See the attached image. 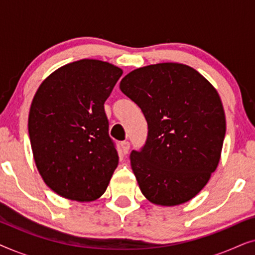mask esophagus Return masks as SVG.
<instances>
[{
    "label": "esophagus",
    "instance_id": "34e87169",
    "mask_svg": "<svg viewBox=\"0 0 255 255\" xmlns=\"http://www.w3.org/2000/svg\"><path fill=\"white\" fill-rule=\"evenodd\" d=\"M121 147H122V152L124 153V154H127L128 152V149H130V142L128 140H124L121 142Z\"/></svg>",
    "mask_w": 255,
    "mask_h": 255
}]
</instances>
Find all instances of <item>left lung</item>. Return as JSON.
<instances>
[{
    "instance_id": "left-lung-1",
    "label": "left lung",
    "mask_w": 255,
    "mask_h": 255,
    "mask_svg": "<svg viewBox=\"0 0 255 255\" xmlns=\"http://www.w3.org/2000/svg\"><path fill=\"white\" fill-rule=\"evenodd\" d=\"M120 88L148 125L144 147L130 155L142 195L162 207L190 201L221 159L226 121L217 90L196 69L177 62L134 69Z\"/></svg>"
}]
</instances>
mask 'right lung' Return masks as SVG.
I'll return each instance as SVG.
<instances>
[{
	"label": "right lung",
	"instance_id": "add662e5",
	"mask_svg": "<svg viewBox=\"0 0 255 255\" xmlns=\"http://www.w3.org/2000/svg\"><path fill=\"white\" fill-rule=\"evenodd\" d=\"M123 74L117 66L82 59L41 82L31 103L29 135L44 182L61 197L95 201L117 168L104 102Z\"/></svg>",
	"mask_w": 255,
	"mask_h": 255
}]
</instances>
